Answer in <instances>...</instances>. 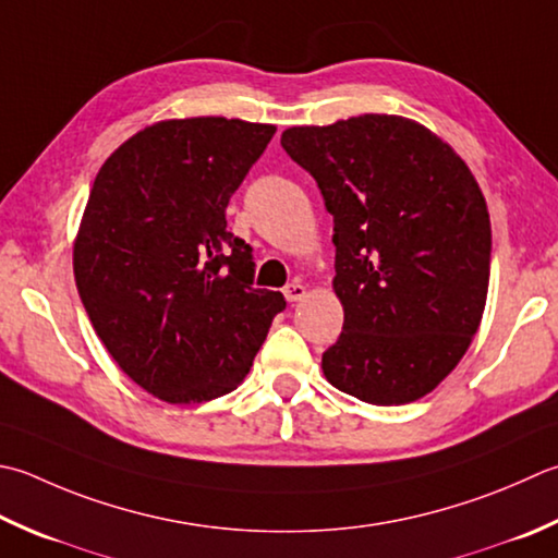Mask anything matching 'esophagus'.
<instances>
[{"instance_id": "obj_1", "label": "esophagus", "mask_w": 558, "mask_h": 558, "mask_svg": "<svg viewBox=\"0 0 558 558\" xmlns=\"http://www.w3.org/2000/svg\"><path fill=\"white\" fill-rule=\"evenodd\" d=\"M282 294H286L288 302H300L304 294H307V288H304L300 280H292L286 288H282Z\"/></svg>"}]
</instances>
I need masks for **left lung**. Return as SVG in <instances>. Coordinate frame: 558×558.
Masks as SVG:
<instances>
[{
	"instance_id": "8db88e82",
	"label": "left lung",
	"mask_w": 558,
	"mask_h": 558,
	"mask_svg": "<svg viewBox=\"0 0 558 558\" xmlns=\"http://www.w3.org/2000/svg\"><path fill=\"white\" fill-rule=\"evenodd\" d=\"M292 161L333 215L343 331L322 355L336 389L375 407L428 395L482 322L490 220L466 163L409 118L288 128Z\"/></svg>"
}]
</instances>
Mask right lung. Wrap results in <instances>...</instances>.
Returning a JSON list of instances; mask_svg holds the SVG:
<instances>
[{"instance_id":"right-lung-1","label":"right lung","mask_w":558,"mask_h":558,"mask_svg":"<svg viewBox=\"0 0 558 558\" xmlns=\"http://www.w3.org/2000/svg\"><path fill=\"white\" fill-rule=\"evenodd\" d=\"M276 128L185 118L140 130L96 173L74 242L76 290L118 367L169 403L242 385L280 292L225 210Z\"/></svg>"}]
</instances>
